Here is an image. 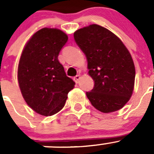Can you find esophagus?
<instances>
[{"instance_id":"1","label":"esophagus","mask_w":154,"mask_h":154,"mask_svg":"<svg viewBox=\"0 0 154 154\" xmlns=\"http://www.w3.org/2000/svg\"><path fill=\"white\" fill-rule=\"evenodd\" d=\"M80 78H81V77H80V75H77L74 77V81H75L76 84H78L79 81H80Z\"/></svg>"}]
</instances>
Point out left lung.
Listing matches in <instances>:
<instances>
[{
  "label": "left lung",
  "mask_w": 154,
  "mask_h": 154,
  "mask_svg": "<svg viewBox=\"0 0 154 154\" xmlns=\"http://www.w3.org/2000/svg\"><path fill=\"white\" fill-rule=\"evenodd\" d=\"M74 36L87 56L88 74L95 82L87 98L103 113L121 109L131 97L135 80L128 48L116 34L97 24L76 30Z\"/></svg>",
  "instance_id": "8db88e82"
}]
</instances>
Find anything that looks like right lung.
<instances>
[{
    "label": "right lung",
    "mask_w": 154,
    "mask_h": 154,
    "mask_svg": "<svg viewBox=\"0 0 154 154\" xmlns=\"http://www.w3.org/2000/svg\"><path fill=\"white\" fill-rule=\"evenodd\" d=\"M67 35L56 28H42L32 35L21 53L17 80L24 100L44 116L61 111L75 82L57 59Z\"/></svg>",
    "instance_id": "obj_1"
}]
</instances>
